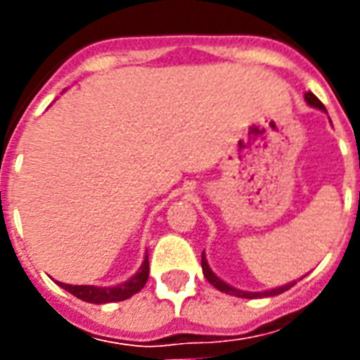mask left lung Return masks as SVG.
I'll list each match as a JSON object with an SVG mask.
<instances>
[{"mask_svg": "<svg viewBox=\"0 0 360 360\" xmlns=\"http://www.w3.org/2000/svg\"><path fill=\"white\" fill-rule=\"evenodd\" d=\"M304 100H307V103L309 105H312V108H318V110L326 111L324 103L318 100L316 96L312 94V92H307L304 94ZM202 271H204V278L210 281L212 285L216 287V289H219L221 293H227V295H233V297H241V299H257V297H274V295H279L283 293V291H287V289H291V287L295 285V281H291V283H287V285H281V287H276V289H268V291H258V293H250V291H241V289H235V287H231L229 283H226L224 279H219L214 271H212V268L208 266V260H206V257H204L202 252Z\"/></svg>", "mask_w": 360, "mask_h": 360, "instance_id": "8db88e82", "label": "left lung"}]
</instances>
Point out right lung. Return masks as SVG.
Segmentation results:
<instances>
[{
  "label": "right lung",
  "mask_w": 360,
  "mask_h": 360,
  "mask_svg": "<svg viewBox=\"0 0 360 360\" xmlns=\"http://www.w3.org/2000/svg\"><path fill=\"white\" fill-rule=\"evenodd\" d=\"M148 255L144 257V262L141 264L139 271L133 278L127 279L125 283H119L115 287H96V285H69V283H59L65 291L75 295L77 299L86 302H94V304H103V302H115L125 301L134 293H139L142 287L148 281Z\"/></svg>",
  "instance_id": "right-lung-1"
}]
</instances>
